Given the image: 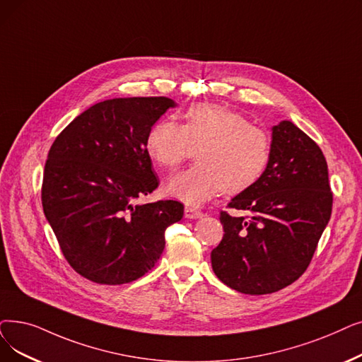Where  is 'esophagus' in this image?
<instances>
[{
	"mask_svg": "<svg viewBox=\"0 0 362 362\" xmlns=\"http://www.w3.org/2000/svg\"><path fill=\"white\" fill-rule=\"evenodd\" d=\"M202 216H204V213L199 211L195 207H189V206L185 207V217L186 218H201Z\"/></svg>",
	"mask_w": 362,
	"mask_h": 362,
	"instance_id": "obj_1",
	"label": "esophagus"
}]
</instances>
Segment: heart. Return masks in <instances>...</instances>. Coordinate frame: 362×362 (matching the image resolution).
I'll return each instance as SVG.
<instances>
[{
    "label": "heart",
    "mask_w": 362,
    "mask_h": 362,
    "mask_svg": "<svg viewBox=\"0 0 362 362\" xmlns=\"http://www.w3.org/2000/svg\"><path fill=\"white\" fill-rule=\"evenodd\" d=\"M183 124L156 121L145 140L153 163L175 171L197 149V164L167 183V192L186 204L206 202L220 191L240 194L259 182L268 168L272 140L232 109L199 103L187 109Z\"/></svg>",
    "instance_id": "obj_1"
}]
</instances>
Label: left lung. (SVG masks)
Instances as JSON below:
<instances>
[{"label": "left lung", "mask_w": 362, "mask_h": 362, "mask_svg": "<svg viewBox=\"0 0 362 362\" xmlns=\"http://www.w3.org/2000/svg\"><path fill=\"white\" fill-rule=\"evenodd\" d=\"M220 213L223 238L211 251L217 278L244 294L290 286L309 266L332 216L333 194L324 153L291 121L272 127L268 168Z\"/></svg>", "instance_id": "left-lung-1"}]
</instances>
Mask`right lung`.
<instances>
[{"label":"right lung","mask_w":362,"mask_h":362,"mask_svg":"<svg viewBox=\"0 0 362 362\" xmlns=\"http://www.w3.org/2000/svg\"><path fill=\"white\" fill-rule=\"evenodd\" d=\"M176 103L168 98H119L78 115L53 142L44 167V214L74 271L106 286L151 271L165 247V229L183 204H136L158 187L145 140Z\"/></svg>","instance_id":"right-lung-1"}]
</instances>
